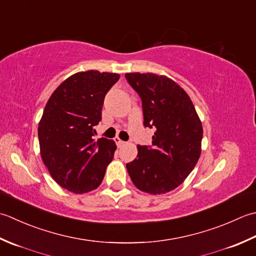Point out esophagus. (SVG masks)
Wrapping results in <instances>:
<instances>
[{
    "instance_id": "34e87169",
    "label": "esophagus",
    "mask_w": 256,
    "mask_h": 256,
    "mask_svg": "<svg viewBox=\"0 0 256 256\" xmlns=\"http://www.w3.org/2000/svg\"><path fill=\"white\" fill-rule=\"evenodd\" d=\"M114 142H116V144H117V146H118V147H119V148H120V147H122V146H124V142H122V140L120 138H118V137H116V138H114Z\"/></svg>"
}]
</instances>
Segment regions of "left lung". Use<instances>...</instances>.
<instances>
[{
	"label": "left lung",
	"mask_w": 256,
	"mask_h": 256,
	"mask_svg": "<svg viewBox=\"0 0 256 256\" xmlns=\"http://www.w3.org/2000/svg\"><path fill=\"white\" fill-rule=\"evenodd\" d=\"M142 102L144 127L156 128L152 147L137 146L126 164L132 184L150 194L174 190L194 170L201 154L202 124L190 97L176 82L152 72H127Z\"/></svg>",
	"instance_id": "8db88e82"
}]
</instances>
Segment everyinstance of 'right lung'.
<instances>
[{
	"instance_id": "1",
	"label": "right lung",
	"mask_w": 256,
	"mask_h": 256,
	"mask_svg": "<svg viewBox=\"0 0 256 256\" xmlns=\"http://www.w3.org/2000/svg\"><path fill=\"white\" fill-rule=\"evenodd\" d=\"M120 75L98 70L80 72L52 94L38 124L40 157L62 188L85 194L99 186L117 146L92 138L102 120L107 92Z\"/></svg>"
}]
</instances>
